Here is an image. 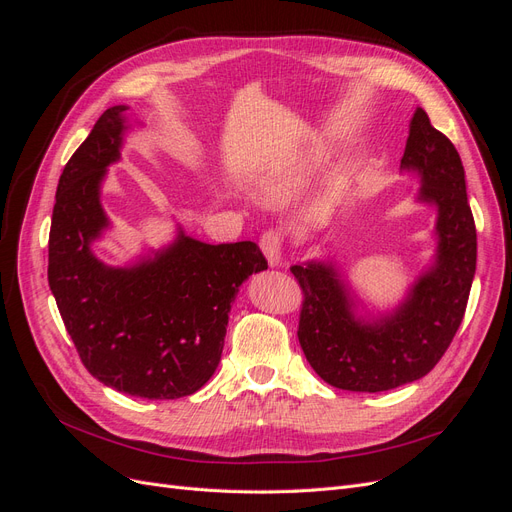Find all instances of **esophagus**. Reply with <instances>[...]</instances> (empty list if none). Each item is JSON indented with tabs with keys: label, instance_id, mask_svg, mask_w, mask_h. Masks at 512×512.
<instances>
[{
	"label": "esophagus",
	"instance_id": "34e87169",
	"mask_svg": "<svg viewBox=\"0 0 512 512\" xmlns=\"http://www.w3.org/2000/svg\"><path fill=\"white\" fill-rule=\"evenodd\" d=\"M260 247H262V252H265L271 267L280 265L282 250H284V235L280 230H267L265 235L260 237Z\"/></svg>",
	"mask_w": 512,
	"mask_h": 512
}]
</instances>
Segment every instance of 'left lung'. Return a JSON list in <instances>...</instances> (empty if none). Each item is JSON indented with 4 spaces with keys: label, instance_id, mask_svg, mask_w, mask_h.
I'll return each instance as SVG.
<instances>
[{
    "label": "left lung",
    "instance_id": "1",
    "mask_svg": "<svg viewBox=\"0 0 512 512\" xmlns=\"http://www.w3.org/2000/svg\"><path fill=\"white\" fill-rule=\"evenodd\" d=\"M401 166L421 175V200L438 207V260L397 312L354 320L350 294L320 262L294 265L301 286L299 344L307 363L335 389L380 393L427 376L451 346L466 314L476 271V226L455 145L416 108Z\"/></svg>",
    "mask_w": 512,
    "mask_h": 512
}]
</instances>
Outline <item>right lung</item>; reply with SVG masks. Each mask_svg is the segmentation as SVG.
<instances>
[{
	"label": "right lung",
	"instance_id": "right-lung-1",
	"mask_svg": "<svg viewBox=\"0 0 512 512\" xmlns=\"http://www.w3.org/2000/svg\"><path fill=\"white\" fill-rule=\"evenodd\" d=\"M123 111L106 108L59 177L49 232V286L91 376L145 399L196 393L220 363L230 303L267 258L254 241L185 237L153 260L111 269L89 243L106 226L98 188L119 158Z\"/></svg>",
	"mask_w": 512,
	"mask_h": 512
}]
</instances>
